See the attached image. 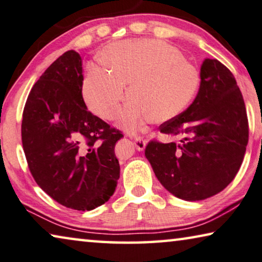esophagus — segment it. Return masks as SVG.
<instances>
[{
	"label": "esophagus",
	"instance_id": "1",
	"mask_svg": "<svg viewBox=\"0 0 262 262\" xmlns=\"http://www.w3.org/2000/svg\"><path fill=\"white\" fill-rule=\"evenodd\" d=\"M134 142H135V146L138 151H143L147 144L146 139H144L143 137H134Z\"/></svg>",
	"mask_w": 262,
	"mask_h": 262
}]
</instances>
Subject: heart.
<instances>
[{"instance_id":"heart-1","label":"heart","mask_w":262,"mask_h":262,"mask_svg":"<svg viewBox=\"0 0 262 262\" xmlns=\"http://www.w3.org/2000/svg\"><path fill=\"white\" fill-rule=\"evenodd\" d=\"M105 68L90 66L83 80L85 105L103 119L117 114V124L137 131L145 122L164 123L182 115L195 98L200 72L183 52L164 41L150 38L112 43L103 50Z\"/></svg>"}]
</instances>
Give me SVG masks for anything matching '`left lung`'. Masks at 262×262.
Masks as SVG:
<instances>
[{
  "mask_svg": "<svg viewBox=\"0 0 262 262\" xmlns=\"http://www.w3.org/2000/svg\"><path fill=\"white\" fill-rule=\"evenodd\" d=\"M200 79L191 105L159 126L179 142L151 140L145 148L160 184L187 201L223 191L238 173L248 143L246 107L232 72L218 59L206 58Z\"/></svg>",
  "mask_w": 262,
  "mask_h": 262,
  "instance_id": "obj_1",
  "label": "left lung"
}]
</instances>
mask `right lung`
Returning a JSON list of instances; mask_svg holds the SVG:
<instances>
[{
	"label": "right lung",
	"instance_id": "add662e5",
	"mask_svg": "<svg viewBox=\"0 0 262 262\" xmlns=\"http://www.w3.org/2000/svg\"><path fill=\"white\" fill-rule=\"evenodd\" d=\"M82 58L69 50L44 71L28 96L22 144L42 190L68 208L91 211L114 194L119 179L115 145L124 137L88 111Z\"/></svg>",
	"mask_w": 262,
	"mask_h": 262
}]
</instances>
